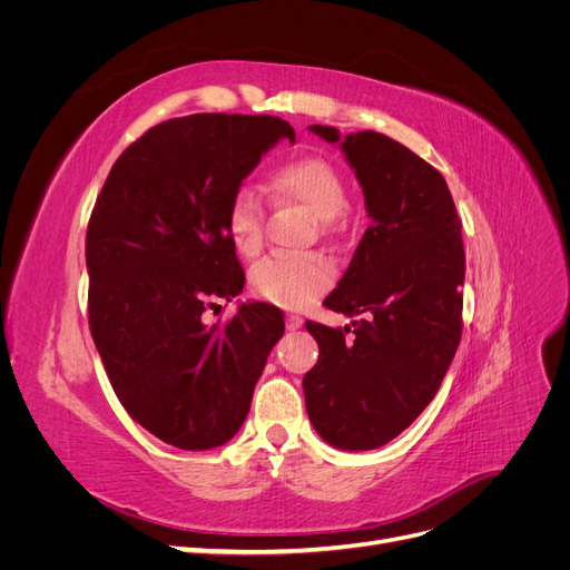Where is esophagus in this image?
Segmentation results:
<instances>
[{
	"mask_svg": "<svg viewBox=\"0 0 570 570\" xmlns=\"http://www.w3.org/2000/svg\"><path fill=\"white\" fill-rule=\"evenodd\" d=\"M285 325H287V331H299V327L304 325V321H302V316L289 314V316L285 318Z\"/></svg>",
	"mask_w": 570,
	"mask_h": 570,
	"instance_id": "esophagus-1",
	"label": "esophagus"
}]
</instances>
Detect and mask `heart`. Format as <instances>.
Returning a JSON list of instances; mask_svg holds the SVG:
<instances>
[{"instance_id": "1", "label": "heart", "mask_w": 570, "mask_h": 570, "mask_svg": "<svg viewBox=\"0 0 570 570\" xmlns=\"http://www.w3.org/2000/svg\"><path fill=\"white\" fill-rule=\"evenodd\" d=\"M275 199L297 202L321 220L323 230L347 212L340 170L323 157H299L281 164L268 178ZM228 237L235 252L254 258L264 249V209L249 189H239L228 212ZM333 285V268L318 256H271L252 271V287L262 299L302 308Z\"/></svg>"}]
</instances>
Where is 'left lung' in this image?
Wrapping results in <instances>:
<instances>
[{
  "instance_id": "left-lung-1",
  "label": "left lung",
  "mask_w": 570,
  "mask_h": 570,
  "mask_svg": "<svg viewBox=\"0 0 570 570\" xmlns=\"http://www.w3.org/2000/svg\"><path fill=\"white\" fill-rule=\"evenodd\" d=\"M337 145L364 193L371 226L325 306L352 321L306 323L318 342L304 375L308 421L344 452L387 444L421 416L450 371L461 340L465 256L461 220L440 170L375 130L340 135Z\"/></svg>"
}]
</instances>
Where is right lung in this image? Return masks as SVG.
I'll return each mask as SVG.
<instances>
[{"label": "right lung", "mask_w": 570, "mask_h": 570, "mask_svg": "<svg viewBox=\"0 0 570 570\" xmlns=\"http://www.w3.org/2000/svg\"><path fill=\"white\" fill-rule=\"evenodd\" d=\"M281 140L295 145V130L275 116L164 120L116 159L90 216L95 347L130 419L178 450L235 438L285 333L281 308L264 302L239 304L223 327L202 316L245 287L228 212Z\"/></svg>", "instance_id": "obj_1"}]
</instances>
